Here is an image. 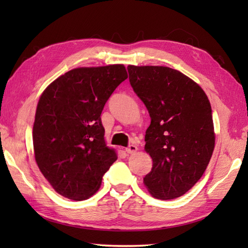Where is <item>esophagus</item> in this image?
I'll return each instance as SVG.
<instances>
[{
  "mask_svg": "<svg viewBox=\"0 0 248 248\" xmlns=\"http://www.w3.org/2000/svg\"><path fill=\"white\" fill-rule=\"evenodd\" d=\"M125 151L128 152V154H134V152L138 151V146L135 145H129L127 148H125Z\"/></svg>",
  "mask_w": 248,
  "mask_h": 248,
  "instance_id": "esophagus-1",
  "label": "esophagus"
}]
</instances>
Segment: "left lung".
Listing matches in <instances>:
<instances>
[{
	"instance_id": "obj_1",
	"label": "left lung",
	"mask_w": 248,
	"mask_h": 248,
	"mask_svg": "<svg viewBox=\"0 0 248 248\" xmlns=\"http://www.w3.org/2000/svg\"><path fill=\"white\" fill-rule=\"evenodd\" d=\"M134 93L148 109L145 150L152 159L145 186L155 198L182 196L211 159L215 134L207 94L192 78L163 66H128Z\"/></svg>"
}]
</instances>
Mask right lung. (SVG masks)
Returning <instances> with one entry per match:
<instances>
[{
    "mask_svg": "<svg viewBox=\"0 0 248 248\" xmlns=\"http://www.w3.org/2000/svg\"><path fill=\"white\" fill-rule=\"evenodd\" d=\"M127 78L124 65L76 68L40 96L33 127L35 160L62 196L78 202L93 196L117 160L115 150L105 145L100 116Z\"/></svg>",
    "mask_w": 248,
    "mask_h": 248,
    "instance_id": "right-lung-1",
    "label": "right lung"
}]
</instances>
